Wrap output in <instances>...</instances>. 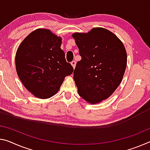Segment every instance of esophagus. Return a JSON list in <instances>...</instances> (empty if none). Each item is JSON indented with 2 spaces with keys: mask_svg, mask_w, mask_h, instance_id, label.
<instances>
[{
  "mask_svg": "<svg viewBox=\"0 0 150 150\" xmlns=\"http://www.w3.org/2000/svg\"><path fill=\"white\" fill-rule=\"evenodd\" d=\"M71 65L73 66V67L75 69V65H76V62H75V61H73L71 63Z\"/></svg>",
  "mask_w": 150,
  "mask_h": 150,
  "instance_id": "obj_1",
  "label": "esophagus"
}]
</instances>
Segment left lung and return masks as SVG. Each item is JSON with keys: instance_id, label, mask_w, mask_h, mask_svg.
Returning <instances> with one entry per match:
<instances>
[{"instance_id": "1", "label": "left lung", "mask_w": 150, "mask_h": 150, "mask_svg": "<svg viewBox=\"0 0 150 150\" xmlns=\"http://www.w3.org/2000/svg\"><path fill=\"white\" fill-rule=\"evenodd\" d=\"M81 57L73 73L79 96L91 104L111 96L122 82L127 53L117 37L105 28L72 35Z\"/></svg>"}]
</instances>
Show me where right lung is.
Returning a JSON list of instances; mask_svg holds the SVG:
<instances>
[{"label": "right lung", "mask_w": 150, "mask_h": 150, "mask_svg": "<svg viewBox=\"0 0 150 150\" xmlns=\"http://www.w3.org/2000/svg\"><path fill=\"white\" fill-rule=\"evenodd\" d=\"M61 45L60 37L39 28L30 33L17 49L16 73L26 89L38 98L53 96L66 76L73 72Z\"/></svg>", "instance_id": "add662e5"}]
</instances>
